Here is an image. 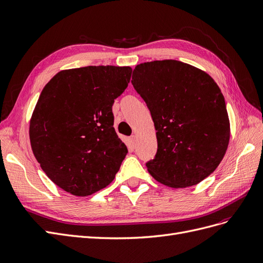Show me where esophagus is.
<instances>
[{
	"label": "esophagus",
	"mask_w": 263,
	"mask_h": 263,
	"mask_svg": "<svg viewBox=\"0 0 263 263\" xmlns=\"http://www.w3.org/2000/svg\"><path fill=\"white\" fill-rule=\"evenodd\" d=\"M129 139H130V142H132V144H133V145H135V144H136L137 136H136V135H132Z\"/></svg>",
	"instance_id": "1"
}]
</instances>
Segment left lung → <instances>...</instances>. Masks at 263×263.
Wrapping results in <instances>:
<instances>
[{
  "label": "left lung",
  "mask_w": 263,
  "mask_h": 263,
  "mask_svg": "<svg viewBox=\"0 0 263 263\" xmlns=\"http://www.w3.org/2000/svg\"><path fill=\"white\" fill-rule=\"evenodd\" d=\"M132 84L157 130V154L146 163L151 176L176 189L208 178L230 137L224 95L213 78L178 60H156L136 66Z\"/></svg>",
  "instance_id": "1"
}]
</instances>
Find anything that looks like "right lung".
I'll return each mask as SVG.
<instances>
[{
  "label": "right lung",
  "mask_w": 263,
  "mask_h": 263,
  "mask_svg": "<svg viewBox=\"0 0 263 263\" xmlns=\"http://www.w3.org/2000/svg\"><path fill=\"white\" fill-rule=\"evenodd\" d=\"M132 71L62 70L43 89L30 119V145L47 177L66 192L87 196L114 180L128 150L113 127L112 106Z\"/></svg>",
  "instance_id": "right-lung-1"
}]
</instances>
